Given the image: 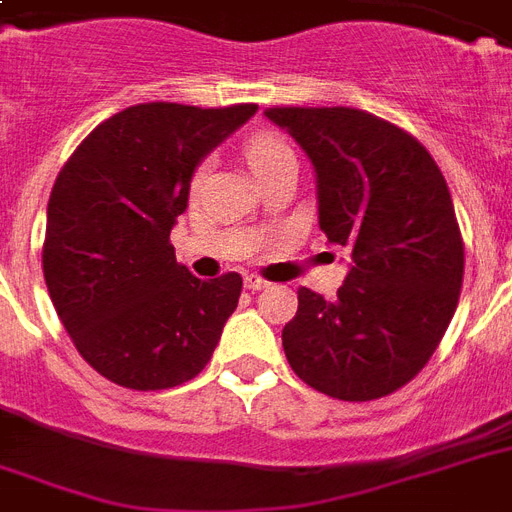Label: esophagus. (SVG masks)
Returning a JSON list of instances; mask_svg holds the SVG:
<instances>
[{
    "label": "esophagus",
    "instance_id": "34e87169",
    "mask_svg": "<svg viewBox=\"0 0 512 512\" xmlns=\"http://www.w3.org/2000/svg\"><path fill=\"white\" fill-rule=\"evenodd\" d=\"M244 287L252 289V292H260V289H268L271 284L263 279V276H257V273H249L247 279H244Z\"/></svg>",
    "mask_w": 512,
    "mask_h": 512
}]
</instances>
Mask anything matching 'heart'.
I'll list each match as a JSON object with an SVG mask.
<instances>
[{
    "label": "heart",
    "mask_w": 512,
    "mask_h": 512,
    "mask_svg": "<svg viewBox=\"0 0 512 512\" xmlns=\"http://www.w3.org/2000/svg\"><path fill=\"white\" fill-rule=\"evenodd\" d=\"M241 151H244V159H247L249 170L257 175V180H263L265 175H271L284 164H295V151L289 148L287 140L271 130H257L247 135ZM201 177H204V164L193 172V188L201 183Z\"/></svg>",
    "instance_id": "heart-1"
}]
</instances>
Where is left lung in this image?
Wrapping results in <instances>:
<instances>
[{
    "label": "left lung",
    "mask_w": 512,
    "mask_h": 512,
    "mask_svg": "<svg viewBox=\"0 0 512 512\" xmlns=\"http://www.w3.org/2000/svg\"><path fill=\"white\" fill-rule=\"evenodd\" d=\"M265 116L316 170L319 225L350 255L337 300L297 289L281 342L319 393L374 401L414 380L444 337L465 273L452 193L420 140L358 108L273 106Z\"/></svg>",
    "instance_id": "left-lung-1"
}]
</instances>
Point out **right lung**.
<instances>
[{
	"instance_id": "add662e5",
	"label": "right lung",
	"mask_w": 512,
	"mask_h": 512,
	"mask_svg": "<svg viewBox=\"0 0 512 512\" xmlns=\"http://www.w3.org/2000/svg\"><path fill=\"white\" fill-rule=\"evenodd\" d=\"M255 111L138 103L100 122L58 172L44 281L76 350L106 380L175 388L215 353L241 276L196 279L175 260L170 231L196 164Z\"/></svg>"
}]
</instances>
